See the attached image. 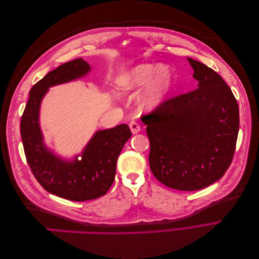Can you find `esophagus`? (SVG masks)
I'll return each instance as SVG.
<instances>
[{
  "instance_id": "esophagus-1",
  "label": "esophagus",
  "mask_w": 259,
  "mask_h": 259,
  "mask_svg": "<svg viewBox=\"0 0 259 259\" xmlns=\"http://www.w3.org/2000/svg\"><path fill=\"white\" fill-rule=\"evenodd\" d=\"M130 128H131L133 134H137V133H139V131H140V125L136 121H132L130 123Z\"/></svg>"
}]
</instances>
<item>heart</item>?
Returning a JSON list of instances; mask_svg holds the SVG:
<instances>
[{
	"instance_id": "obj_1",
	"label": "heart",
	"mask_w": 259,
	"mask_h": 259,
	"mask_svg": "<svg viewBox=\"0 0 259 259\" xmlns=\"http://www.w3.org/2000/svg\"><path fill=\"white\" fill-rule=\"evenodd\" d=\"M174 85V72L168 66L143 64L132 68L120 81L123 92L138 91L147 86L140 98V106L152 110L160 107Z\"/></svg>"
}]
</instances>
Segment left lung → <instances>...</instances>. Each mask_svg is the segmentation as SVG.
Wrapping results in <instances>:
<instances>
[{"mask_svg": "<svg viewBox=\"0 0 259 259\" xmlns=\"http://www.w3.org/2000/svg\"><path fill=\"white\" fill-rule=\"evenodd\" d=\"M198 89L164 101L142 117L154 177L173 189L194 191L221 179L232 162L239 106L223 77L187 58Z\"/></svg>", "mask_w": 259, "mask_h": 259, "instance_id": "8db88e82", "label": "left lung"}]
</instances>
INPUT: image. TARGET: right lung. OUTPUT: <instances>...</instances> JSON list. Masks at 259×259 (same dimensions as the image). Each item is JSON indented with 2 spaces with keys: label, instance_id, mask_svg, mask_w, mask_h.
<instances>
[{
  "label": "right lung",
  "instance_id": "add662e5",
  "mask_svg": "<svg viewBox=\"0 0 259 259\" xmlns=\"http://www.w3.org/2000/svg\"><path fill=\"white\" fill-rule=\"evenodd\" d=\"M90 65L77 58L46 74L32 86L20 121V134L27 162L46 191L70 201H88L107 193L113 184L116 161L132 133L126 124L96 132L73 161L54 154L43 142L38 123L42 99L54 85L67 83L88 74Z\"/></svg>",
  "mask_w": 259,
  "mask_h": 259
}]
</instances>
